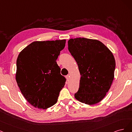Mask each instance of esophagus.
I'll use <instances>...</instances> for the list:
<instances>
[{
	"instance_id": "esophagus-1",
	"label": "esophagus",
	"mask_w": 132,
	"mask_h": 132,
	"mask_svg": "<svg viewBox=\"0 0 132 132\" xmlns=\"http://www.w3.org/2000/svg\"><path fill=\"white\" fill-rule=\"evenodd\" d=\"M66 79H67V81H69V80H70V75H67L66 76Z\"/></svg>"
}]
</instances>
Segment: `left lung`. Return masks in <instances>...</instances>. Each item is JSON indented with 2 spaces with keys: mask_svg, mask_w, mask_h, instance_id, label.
Listing matches in <instances>:
<instances>
[{
  "mask_svg": "<svg viewBox=\"0 0 132 132\" xmlns=\"http://www.w3.org/2000/svg\"><path fill=\"white\" fill-rule=\"evenodd\" d=\"M68 46L81 76L75 98L90 105L99 103L114 78L116 62L112 52L100 41L84 38L70 39Z\"/></svg>",
  "mask_w": 132,
  "mask_h": 132,
  "instance_id": "obj_1",
  "label": "left lung"
}]
</instances>
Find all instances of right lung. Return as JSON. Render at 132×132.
I'll use <instances>...</instances> for the list:
<instances>
[{
	"mask_svg": "<svg viewBox=\"0 0 132 132\" xmlns=\"http://www.w3.org/2000/svg\"><path fill=\"white\" fill-rule=\"evenodd\" d=\"M66 40L33 42L20 53L16 80L24 98L33 106L46 109L56 103L66 78L56 60Z\"/></svg>",
	"mask_w": 132,
	"mask_h": 132,
	"instance_id": "right-lung-1",
	"label": "right lung"
}]
</instances>
